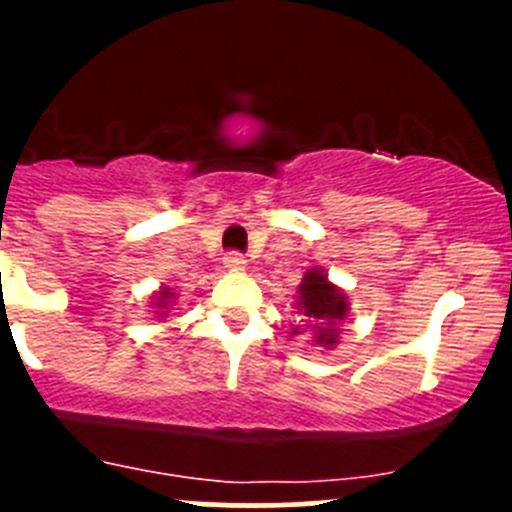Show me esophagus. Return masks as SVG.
<instances>
[{"mask_svg": "<svg viewBox=\"0 0 512 512\" xmlns=\"http://www.w3.org/2000/svg\"><path fill=\"white\" fill-rule=\"evenodd\" d=\"M223 262H225L227 270H245V265H247V260L242 252H227Z\"/></svg>", "mask_w": 512, "mask_h": 512, "instance_id": "34e87169", "label": "esophagus"}]
</instances>
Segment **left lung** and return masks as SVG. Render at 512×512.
Here are the masks:
<instances>
[{"label":"left lung","mask_w":512,"mask_h":512,"mask_svg":"<svg viewBox=\"0 0 512 512\" xmlns=\"http://www.w3.org/2000/svg\"><path fill=\"white\" fill-rule=\"evenodd\" d=\"M297 309L309 322L314 332V342L332 349L337 344V324L347 317V294L334 287L322 270H309L299 285ZM292 334H299L294 329Z\"/></svg>","instance_id":"8db88e82"}]
</instances>
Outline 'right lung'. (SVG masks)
<instances>
[{
  "mask_svg": "<svg viewBox=\"0 0 512 512\" xmlns=\"http://www.w3.org/2000/svg\"><path fill=\"white\" fill-rule=\"evenodd\" d=\"M170 299H173V292H170L168 287H163V289H160V292H158L156 302H153V304H156V307L160 309V312H168V307H170ZM156 314H158V312H156Z\"/></svg>",
  "mask_w": 512,
  "mask_h": 512,
  "instance_id": "obj_1",
  "label": "right lung"
}]
</instances>
